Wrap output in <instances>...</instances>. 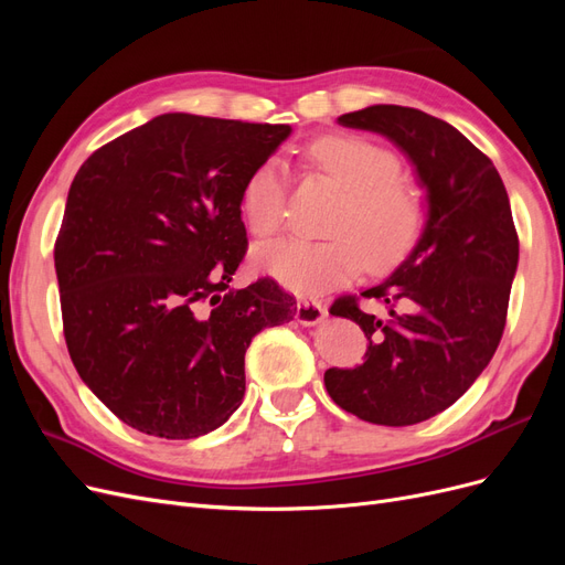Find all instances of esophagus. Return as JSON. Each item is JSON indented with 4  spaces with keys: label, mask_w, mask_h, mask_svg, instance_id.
<instances>
[{
    "label": "esophagus",
    "mask_w": 565,
    "mask_h": 565,
    "mask_svg": "<svg viewBox=\"0 0 565 565\" xmlns=\"http://www.w3.org/2000/svg\"><path fill=\"white\" fill-rule=\"evenodd\" d=\"M324 316H328V309L316 299H301L297 303V320L301 324H318L324 320Z\"/></svg>",
    "instance_id": "obj_1"
}]
</instances>
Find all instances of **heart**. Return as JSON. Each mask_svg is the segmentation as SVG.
Wrapping results in <instances>:
<instances>
[{
    "label": "heart",
    "instance_id": "b5f03b06",
    "mask_svg": "<svg viewBox=\"0 0 565 565\" xmlns=\"http://www.w3.org/2000/svg\"><path fill=\"white\" fill-rule=\"evenodd\" d=\"M306 160L330 177L344 200L330 221V241H278L254 252L256 266L295 295L313 297L353 280L365 259L388 268L413 252L429 221L426 193L401 177V160L361 136L330 134L306 148ZM287 207V177L278 160L252 169L241 210L256 237L278 233Z\"/></svg>",
    "mask_w": 565,
    "mask_h": 565
}]
</instances>
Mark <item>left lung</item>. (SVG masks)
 <instances>
[{
	"label": "left lung",
	"mask_w": 565,
	"mask_h": 565,
	"mask_svg": "<svg viewBox=\"0 0 565 565\" xmlns=\"http://www.w3.org/2000/svg\"><path fill=\"white\" fill-rule=\"evenodd\" d=\"M339 125L377 131L405 152L429 221L407 259L363 292L386 316L361 311L353 295L330 306L361 324L370 347L363 365L324 372V388L365 422L409 426L465 396L498 351L519 235L498 169L452 125L403 106L347 113Z\"/></svg>",
	"instance_id": "8db88e82"
}]
</instances>
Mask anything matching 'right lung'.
I'll use <instances>...</instances> for the list:
<instances>
[{
	"instance_id": "add662e5",
	"label": "right lung",
	"mask_w": 565,
	"mask_h": 565,
	"mask_svg": "<svg viewBox=\"0 0 565 565\" xmlns=\"http://www.w3.org/2000/svg\"><path fill=\"white\" fill-rule=\"evenodd\" d=\"M289 131L167 113L75 174L54 247L65 344L134 429L172 440L218 429L243 403L252 337L295 320L276 280L228 289L247 252L243 183Z\"/></svg>"
}]
</instances>
